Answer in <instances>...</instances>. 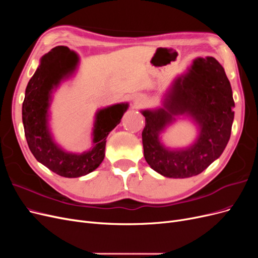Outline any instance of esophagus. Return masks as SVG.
<instances>
[{"label": "esophagus", "instance_id": "esophagus-1", "mask_svg": "<svg viewBox=\"0 0 258 258\" xmlns=\"http://www.w3.org/2000/svg\"><path fill=\"white\" fill-rule=\"evenodd\" d=\"M135 103H136V105H138V106H141V105L144 103V100H143L142 98H138L137 100H135Z\"/></svg>", "mask_w": 258, "mask_h": 258}]
</instances>
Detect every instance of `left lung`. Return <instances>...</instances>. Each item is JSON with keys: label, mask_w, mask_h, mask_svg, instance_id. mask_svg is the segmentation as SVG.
Returning a JSON list of instances; mask_svg holds the SVG:
<instances>
[{"label": "left lung", "mask_w": 258, "mask_h": 258, "mask_svg": "<svg viewBox=\"0 0 258 258\" xmlns=\"http://www.w3.org/2000/svg\"><path fill=\"white\" fill-rule=\"evenodd\" d=\"M166 110L143 111L144 157L148 165L167 177L197 175L220 157L227 145L233 121L230 83L223 67L212 58H199L183 79L175 82ZM188 112L201 124L199 141L184 151H169L161 146L159 132L172 115Z\"/></svg>", "instance_id": "left-lung-1"}]
</instances>
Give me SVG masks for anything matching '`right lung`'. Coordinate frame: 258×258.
Listing matches in <instances>:
<instances>
[{"instance_id": "right-lung-1", "label": "right lung", "mask_w": 258, "mask_h": 258, "mask_svg": "<svg viewBox=\"0 0 258 258\" xmlns=\"http://www.w3.org/2000/svg\"><path fill=\"white\" fill-rule=\"evenodd\" d=\"M77 56L64 46H57L43 56L31 77L22 103V122L31 153L52 172L64 177H79L97 169L104 159L106 137L120 122L128 104H116L99 111L95 126L96 146L81 155L69 154L52 142L47 128V108L53 86L75 68Z\"/></svg>"}]
</instances>
